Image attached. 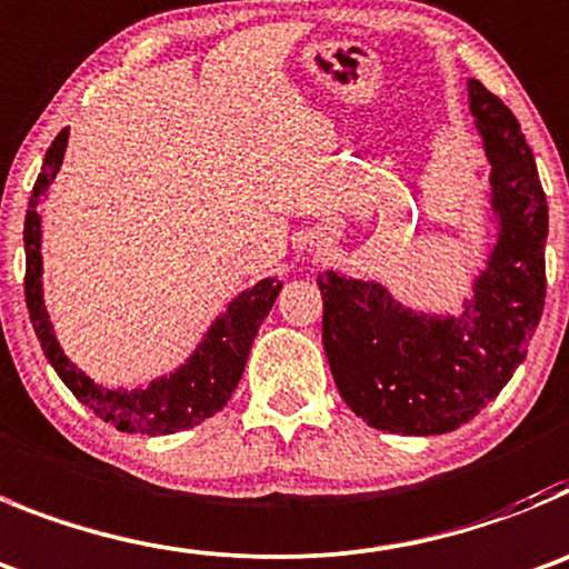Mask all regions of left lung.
Instances as JSON below:
<instances>
[{
  "mask_svg": "<svg viewBox=\"0 0 569 569\" xmlns=\"http://www.w3.org/2000/svg\"><path fill=\"white\" fill-rule=\"evenodd\" d=\"M468 107L491 163L497 242L460 312L400 305L380 281L325 270L321 338L343 403L372 429L429 437L486 409L528 356L545 310L547 200L519 121L477 78Z\"/></svg>",
  "mask_w": 569,
  "mask_h": 569,
  "instance_id": "1",
  "label": "left lung"
}]
</instances>
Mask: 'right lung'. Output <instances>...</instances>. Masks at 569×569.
Instances as JSON below:
<instances>
[{
  "instance_id": "1",
  "label": "right lung",
  "mask_w": 569,
  "mask_h": 569,
  "mask_svg": "<svg viewBox=\"0 0 569 569\" xmlns=\"http://www.w3.org/2000/svg\"><path fill=\"white\" fill-rule=\"evenodd\" d=\"M70 129H61L53 146L47 149L41 174L30 194L28 217H24V257H28V273H24V299H28L30 321L39 336L50 367L59 372L67 389L90 406L103 423H112L118 431L129 435H174L182 429H194L206 417L217 415L231 400L244 363L250 356V343L257 338L259 327L268 319L270 307L281 290V281L268 276L257 281L253 288L242 290L228 301L226 312H220L206 330L194 352L186 363L169 375L149 380L143 387H101L87 372L76 367L64 356L59 338H56L53 321L44 307V264H41V213L36 211L41 197L50 191L61 160L67 152Z\"/></svg>"
}]
</instances>
